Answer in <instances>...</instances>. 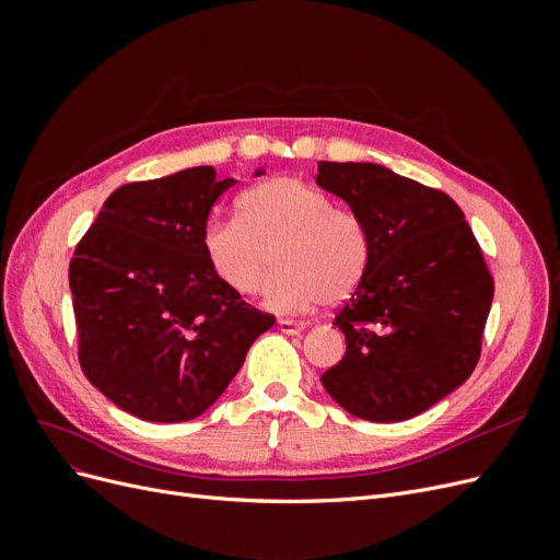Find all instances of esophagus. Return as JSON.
<instances>
[{
	"label": "esophagus",
	"mask_w": 560,
	"mask_h": 560,
	"mask_svg": "<svg viewBox=\"0 0 560 560\" xmlns=\"http://www.w3.org/2000/svg\"><path fill=\"white\" fill-rule=\"evenodd\" d=\"M278 329L282 334L294 336V334H301L303 329H306V325H303V322H294V319H278Z\"/></svg>",
	"instance_id": "34e87169"
}]
</instances>
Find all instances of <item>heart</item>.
<instances>
[{
	"label": "heart",
	"instance_id": "b5f03b06",
	"mask_svg": "<svg viewBox=\"0 0 560 560\" xmlns=\"http://www.w3.org/2000/svg\"><path fill=\"white\" fill-rule=\"evenodd\" d=\"M241 222L212 219L202 229V254L219 282L252 296L261 290L273 252L276 273L266 284L270 311L301 313L317 303L346 301L362 282L369 238L354 214L299 177H273L238 198Z\"/></svg>",
	"mask_w": 560,
	"mask_h": 560
}]
</instances>
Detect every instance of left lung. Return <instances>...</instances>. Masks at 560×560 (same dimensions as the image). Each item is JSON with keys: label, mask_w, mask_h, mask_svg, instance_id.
Masks as SVG:
<instances>
[{"label": "left lung", "mask_w": 560, "mask_h": 560, "mask_svg": "<svg viewBox=\"0 0 560 560\" xmlns=\"http://www.w3.org/2000/svg\"><path fill=\"white\" fill-rule=\"evenodd\" d=\"M315 182L369 238L366 273L334 317L346 354L322 385L354 418L409 420L479 362L493 303L481 247L453 198L385 165L319 161Z\"/></svg>", "instance_id": "8db88e82"}]
</instances>
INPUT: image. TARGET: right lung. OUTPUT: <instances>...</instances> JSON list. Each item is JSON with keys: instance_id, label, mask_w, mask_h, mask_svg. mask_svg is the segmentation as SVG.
<instances>
[{"instance_id": "1", "label": "right lung", "mask_w": 560, "mask_h": 560, "mask_svg": "<svg viewBox=\"0 0 560 560\" xmlns=\"http://www.w3.org/2000/svg\"><path fill=\"white\" fill-rule=\"evenodd\" d=\"M233 184L198 165L118 186L74 249L81 369L130 416L182 422L206 413L273 327L276 317L219 282L202 254L208 214Z\"/></svg>"}]
</instances>
